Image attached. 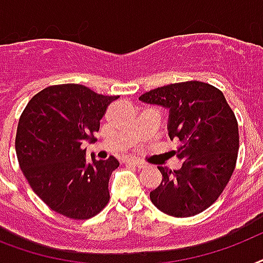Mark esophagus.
I'll return each instance as SVG.
<instances>
[{"label": "esophagus", "mask_w": 263, "mask_h": 263, "mask_svg": "<svg viewBox=\"0 0 263 263\" xmlns=\"http://www.w3.org/2000/svg\"><path fill=\"white\" fill-rule=\"evenodd\" d=\"M125 162H127V164H129V165H134V166H136V168H144L143 162H142V161H139V160H136V158H128Z\"/></svg>", "instance_id": "34e87169"}]
</instances>
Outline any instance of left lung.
I'll list each match as a JSON object with an SVG mask.
<instances>
[{
  "mask_svg": "<svg viewBox=\"0 0 263 263\" xmlns=\"http://www.w3.org/2000/svg\"><path fill=\"white\" fill-rule=\"evenodd\" d=\"M139 99L169 110L168 132L180 146L181 168L160 166L162 181L150 192L158 210L173 217L202 213L224 191L239 152L235 113L218 88L202 82H183L144 92Z\"/></svg>",
  "mask_w": 263,
  "mask_h": 263,
  "instance_id": "obj_1",
  "label": "left lung"
}]
</instances>
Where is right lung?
<instances>
[{"instance_id": "right-lung-1", "label": "right lung", "mask_w": 263, "mask_h": 263, "mask_svg": "<svg viewBox=\"0 0 263 263\" xmlns=\"http://www.w3.org/2000/svg\"><path fill=\"white\" fill-rule=\"evenodd\" d=\"M106 97L75 83L50 86L34 95L18 120L16 154L34 192L54 212L84 220L109 202V179L119 166L86 157L107 105Z\"/></svg>"}]
</instances>
